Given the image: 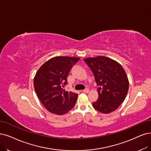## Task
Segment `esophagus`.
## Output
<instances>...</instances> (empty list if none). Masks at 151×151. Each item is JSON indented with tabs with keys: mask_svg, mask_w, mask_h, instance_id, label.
Segmentation results:
<instances>
[{
	"mask_svg": "<svg viewBox=\"0 0 151 151\" xmlns=\"http://www.w3.org/2000/svg\"><path fill=\"white\" fill-rule=\"evenodd\" d=\"M82 91H83V93H89V89H88V88H86V89H85V90H83Z\"/></svg>",
	"mask_w": 151,
	"mask_h": 151,
	"instance_id": "obj_1",
	"label": "esophagus"
}]
</instances>
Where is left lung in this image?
Instances as JSON below:
<instances>
[{"label":"left lung","mask_w":151,"mask_h":151,"mask_svg":"<svg viewBox=\"0 0 151 151\" xmlns=\"http://www.w3.org/2000/svg\"><path fill=\"white\" fill-rule=\"evenodd\" d=\"M95 78L98 98L93 106L100 113L108 114L118 108L124 101L129 81L122 66L114 60L98 56L84 60Z\"/></svg>","instance_id":"left-lung-1"}]
</instances>
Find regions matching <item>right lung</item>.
I'll return each instance as SVG.
<instances>
[{
	"instance_id": "right-lung-1",
	"label": "right lung",
	"mask_w": 151,
	"mask_h": 151,
	"mask_svg": "<svg viewBox=\"0 0 151 151\" xmlns=\"http://www.w3.org/2000/svg\"><path fill=\"white\" fill-rule=\"evenodd\" d=\"M79 58L55 57L48 60L37 71L33 85L37 96L49 112L65 114L76 103L78 94L65 91L67 76Z\"/></svg>"
}]
</instances>
